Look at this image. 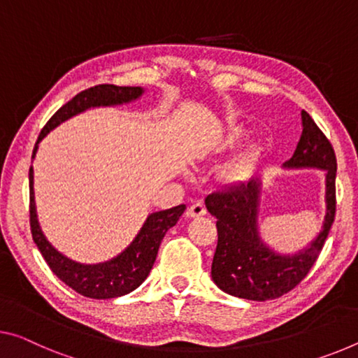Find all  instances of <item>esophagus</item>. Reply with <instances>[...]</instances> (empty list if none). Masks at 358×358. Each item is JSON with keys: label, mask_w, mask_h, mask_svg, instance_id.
<instances>
[{"label": "esophagus", "mask_w": 358, "mask_h": 358, "mask_svg": "<svg viewBox=\"0 0 358 358\" xmlns=\"http://www.w3.org/2000/svg\"><path fill=\"white\" fill-rule=\"evenodd\" d=\"M187 217H198V216H203V214H206V208L205 205H203L201 201H195L194 205H190L189 208H187Z\"/></svg>", "instance_id": "obj_1"}]
</instances>
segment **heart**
I'll use <instances>...</instances> for the list:
<instances>
[{
    "label": "heart",
    "mask_w": 358,
    "mask_h": 358,
    "mask_svg": "<svg viewBox=\"0 0 358 358\" xmlns=\"http://www.w3.org/2000/svg\"><path fill=\"white\" fill-rule=\"evenodd\" d=\"M250 136V129L245 128L243 124H235L232 128H229L227 133H225L221 139H219L216 144L213 145L211 152L213 153H225L229 150H234V148L238 147L241 142H243L246 137ZM262 147L259 144H252L246 150L240 153L238 157H235L232 162L225 164L219 173V179L225 185H241L252 178L255 174L257 163L261 160Z\"/></svg>",
    "instance_id": "1"
}]
</instances>
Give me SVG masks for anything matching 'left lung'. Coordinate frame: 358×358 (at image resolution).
Listing matches in <instances>:
<instances>
[{
    "instance_id": "1",
    "label": "left lung",
    "mask_w": 358,
    "mask_h": 358,
    "mask_svg": "<svg viewBox=\"0 0 358 358\" xmlns=\"http://www.w3.org/2000/svg\"><path fill=\"white\" fill-rule=\"evenodd\" d=\"M302 134L285 168H320L327 173V214L320 234L298 255L283 256L262 243L257 230L261 180L213 192L205 205L217 219V246L211 277L224 293L250 301H271L289 293L318 259L336 213V155L331 142L302 110Z\"/></svg>"
}]
</instances>
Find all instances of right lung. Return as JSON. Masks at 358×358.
I'll return each instance as SVG.
<instances>
[{"mask_svg": "<svg viewBox=\"0 0 358 358\" xmlns=\"http://www.w3.org/2000/svg\"><path fill=\"white\" fill-rule=\"evenodd\" d=\"M144 90L139 86H115V85H99L87 87L76 94L71 101L60 107L56 113L49 118V122L41 129L38 136L36 145L33 148L35 157L38 142L45 137L49 131L56 128L65 120H69L76 113L85 112L91 107L101 106H118L141 97ZM30 180V229L31 236L38 250L45 257L51 271L62 280V282L75 289L76 293L86 296L91 299H112L118 296H124L134 291L148 277L152 271L153 262L157 259L158 248L164 234L176 225L179 217L185 211V205L174 206L171 210L152 213L147 217L145 224L142 225L141 232L137 234L133 243L126 248L122 255L113 257L112 261L103 264L86 266L69 259L64 255L52 248V245L43 235L40 224L36 219L35 194H33V168L29 171Z\"/></svg>", "mask_w": 358, "mask_h": 358, "instance_id": "right-lung-1", "label": "right lung"}]
</instances>
